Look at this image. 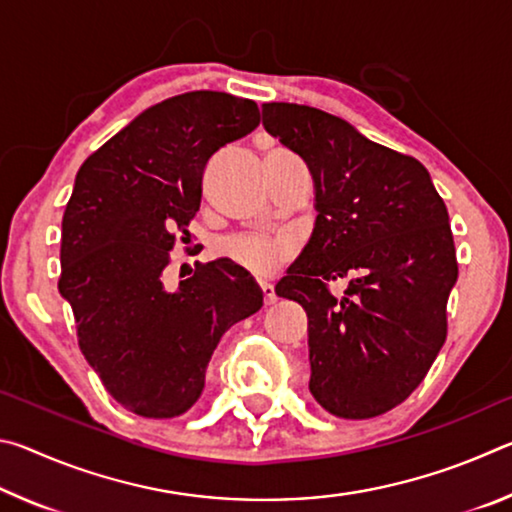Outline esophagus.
<instances>
[{
    "label": "esophagus",
    "mask_w": 512,
    "mask_h": 512,
    "mask_svg": "<svg viewBox=\"0 0 512 512\" xmlns=\"http://www.w3.org/2000/svg\"><path fill=\"white\" fill-rule=\"evenodd\" d=\"M259 289H262V296H264V302H266V305H273V302L277 300V296H275V289H273V284L262 282V284H259Z\"/></svg>",
    "instance_id": "obj_1"
}]
</instances>
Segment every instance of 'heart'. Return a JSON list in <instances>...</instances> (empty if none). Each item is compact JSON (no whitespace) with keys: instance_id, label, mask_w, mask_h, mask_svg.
<instances>
[{"instance_id":"obj_1","label":"heart","mask_w":512,"mask_h":512,"mask_svg":"<svg viewBox=\"0 0 512 512\" xmlns=\"http://www.w3.org/2000/svg\"><path fill=\"white\" fill-rule=\"evenodd\" d=\"M216 253L250 275L271 277L289 259L291 241L284 237L237 235L221 239Z\"/></svg>"}]
</instances>
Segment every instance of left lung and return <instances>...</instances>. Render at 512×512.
<instances>
[{"instance_id":"obj_1","label":"left lung","mask_w":512,"mask_h":512,"mask_svg":"<svg viewBox=\"0 0 512 512\" xmlns=\"http://www.w3.org/2000/svg\"><path fill=\"white\" fill-rule=\"evenodd\" d=\"M264 128L307 162L316 223L280 298L309 318V391L336 418L366 420L402 404L447 339L458 264L449 214L429 171L370 142L341 117L264 103ZM348 276L336 299L326 282Z\"/></svg>"}]
</instances>
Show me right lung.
Returning a JSON list of instances; mask_svg holds the SVG:
<instances>
[{
    "label": "right lung",
    "instance_id": "right-lung-1",
    "mask_svg": "<svg viewBox=\"0 0 512 512\" xmlns=\"http://www.w3.org/2000/svg\"><path fill=\"white\" fill-rule=\"evenodd\" d=\"M259 126L255 101L196 90L155 103L81 164L63 214L58 291L83 357L106 391L142 418H176L205 386L228 329L264 302L228 259L169 291L176 239L201 207L203 171Z\"/></svg>",
    "mask_w": 512,
    "mask_h": 512
}]
</instances>
